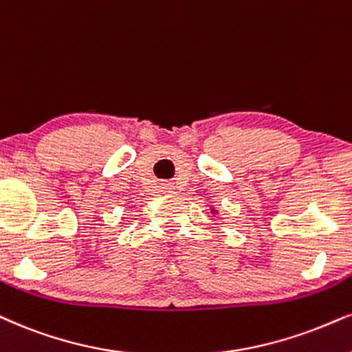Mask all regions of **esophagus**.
<instances>
[{"label":"esophagus","mask_w":352,"mask_h":352,"mask_svg":"<svg viewBox=\"0 0 352 352\" xmlns=\"http://www.w3.org/2000/svg\"><path fill=\"white\" fill-rule=\"evenodd\" d=\"M171 189H173V184H163V190H166V192H171Z\"/></svg>","instance_id":"1"}]
</instances>
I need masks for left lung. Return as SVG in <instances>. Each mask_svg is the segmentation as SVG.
<instances>
[{
  "mask_svg": "<svg viewBox=\"0 0 352 352\" xmlns=\"http://www.w3.org/2000/svg\"><path fill=\"white\" fill-rule=\"evenodd\" d=\"M210 214L217 215V214H219V210H215V207H210Z\"/></svg>",
  "mask_w": 352,
  "mask_h": 352,
  "instance_id": "8db88e82",
  "label": "left lung"
}]
</instances>
